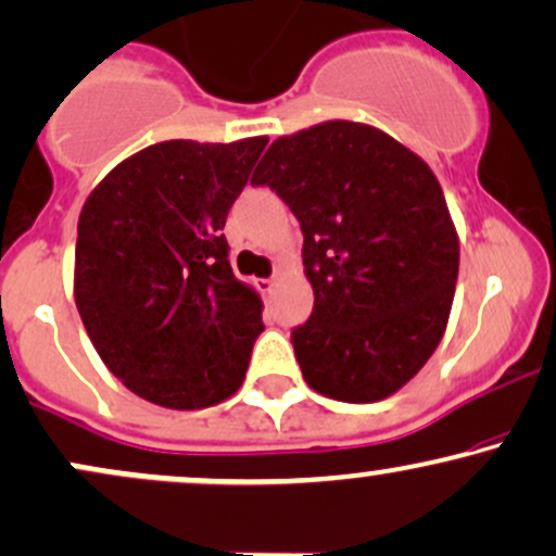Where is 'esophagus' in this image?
I'll return each mask as SVG.
<instances>
[{
  "mask_svg": "<svg viewBox=\"0 0 556 556\" xmlns=\"http://www.w3.org/2000/svg\"><path fill=\"white\" fill-rule=\"evenodd\" d=\"M274 287H277V279L269 277V279H258V290L264 292V295H271Z\"/></svg>",
  "mask_w": 556,
  "mask_h": 556,
  "instance_id": "esophagus-1",
  "label": "esophagus"
}]
</instances>
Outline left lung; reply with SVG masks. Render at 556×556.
Here are the masks:
<instances>
[{
    "label": "left lung",
    "mask_w": 556,
    "mask_h": 556,
    "mask_svg": "<svg viewBox=\"0 0 556 556\" xmlns=\"http://www.w3.org/2000/svg\"><path fill=\"white\" fill-rule=\"evenodd\" d=\"M303 229L314 314L292 329L303 379L340 402H376L442 342L460 242L424 159L371 125L331 119L277 138L251 177Z\"/></svg>",
    "instance_id": "8db88e82"
}]
</instances>
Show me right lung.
Here are the masks:
<instances>
[{"label":"right lung","mask_w":556,"mask_h":556,"mask_svg":"<svg viewBox=\"0 0 556 556\" xmlns=\"http://www.w3.org/2000/svg\"><path fill=\"white\" fill-rule=\"evenodd\" d=\"M269 138L164 140L83 203L75 305L96 353L138 397L198 410L238 392L264 331L261 298L222 235Z\"/></svg>","instance_id":"1"}]
</instances>
